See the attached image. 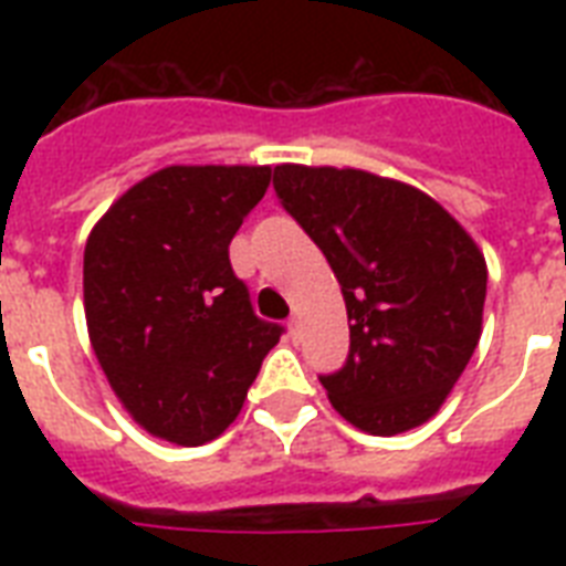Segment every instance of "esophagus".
I'll use <instances>...</instances> for the list:
<instances>
[{"mask_svg": "<svg viewBox=\"0 0 566 566\" xmlns=\"http://www.w3.org/2000/svg\"><path fill=\"white\" fill-rule=\"evenodd\" d=\"M287 335H291L293 340H300V323H296V317H293L291 323H287Z\"/></svg>", "mask_w": 566, "mask_h": 566, "instance_id": "34e87169", "label": "esophagus"}]
</instances>
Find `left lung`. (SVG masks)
<instances>
[{"instance_id": "8db88e82", "label": "left lung", "mask_w": 566, "mask_h": 566, "mask_svg": "<svg viewBox=\"0 0 566 566\" xmlns=\"http://www.w3.org/2000/svg\"><path fill=\"white\" fill-rule=\"evenodd\" d=\"M273 188L344 293L349 355L319 376L335 411L381 438L422 426L482 337L475 240L431 196L373 172L282 164Z\"/></svg>"}]
</instances>
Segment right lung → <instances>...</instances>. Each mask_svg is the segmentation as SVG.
Masks as SVG:
<instances>
[{"instance_id":"right-lung-1","label":"right lung","mask_w":566,"mask_h":566,"mask_svg":"<svg viewBox=\"0 0 566 566\" xmlns=\"http://www.w3.org/2000/svg\"><path fill=\"white\" fill-rule=\"evenodd\" d=\"M270 167H164L128 188L84 247L93 353L155 438L199 447L243 408L284 328L255 317L229 261Z\"/></svg>"}]
</instances>
